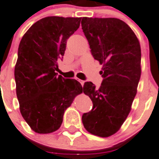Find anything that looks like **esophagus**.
<instances>
[{
	"instance_id": "obj_1",
	"label": "esophagus",
	"mask_w": 159,
	"mask_h": 159,
	"mask_svg": "<svg viewBox=\"0 0 159 159\" xmlns=\"http://www.w3.org/2000/svg\"><path fill=\"white\" fill-rule=\"evenodd\" d=\"M78 81H79V82L81 83V86L83 87V85H84V81H82V80H80V79H78Z\"/></svg>"
}]
</instances>
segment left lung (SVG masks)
Returning <instances> with one entry per match:
<instances>
[{
    "label": "left lung",
    "mask_w": 159,
    "mask_h": 159,
    "mask_svg": "<svg viewBox=\"0 0 159 159\" xmlns=\"http://www.w3.org/2000/svg\"><path fill=\"white\" fill-rule=\"evenodd\" d=\"M81 27L95 59L103 65L99 89L85 82L83 92L93 103L82 115L90 133L108 137L119 130L131 111L141 75L140 42L131 28L116 18L83 17Z\"/></svg>",
    "instance_id": "1"
}]
</instances>
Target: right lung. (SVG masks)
Listing matches in <instances>:
<instances>
[{"label":"right lung","instance_id":"1","mask_svg":"<svg viewBox=\"0 0 159 159\" xmlns=\"http://www.w3.org/2000/svg\"><path fill=\"white\" fill-rule=\"evenodd\" d=\"M81 19L43 18L30 26L19 43L15 66L16 95L22 116L35 133L56 131L64 111L82 93L77 80L56 73L66 41L79 28Z\"/></svg>","mask_w":159,"mask_h":159}]
</instances>
